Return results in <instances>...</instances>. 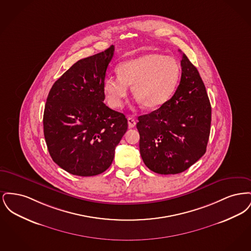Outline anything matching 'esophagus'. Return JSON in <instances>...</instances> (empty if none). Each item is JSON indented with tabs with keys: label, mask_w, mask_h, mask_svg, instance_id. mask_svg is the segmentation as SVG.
Masks as SVG:
<instances>
[{
	"label": "esophagus",
	"mask_w": 251,
	"mask_h": 251,
	"mask_svg": "<svg viewBox=\"0 0 251 251\" xmlns=\"http://www.w3.org/2000/svg\"><path fill=\"white\" fill-rule=\"evenodd\" d=\"M136 124V121L134 120V119L132 117H128V126L129 128H133Z\"/></svg>",
	"instance_id": "obj_1"
}]
</instances>
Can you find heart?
I'll use <instances>...</instances> for the list:
<instances>
[{"label":"heart","mask_w":251,"mask_h":251,"mask_svg":"<svg viewBox=\"0 0 251 251\" xmlns=\"http://www.w3.org/2000/svg\"><path fill=\"white\" fill-rule=\"evenodd\" d=\"M116 71L118 77L109 76L102 84L106 102L114 109L123 106L128 86L144 108L155 110L164 106L174 95L181 74L177 60L159 52L122 62Z\"/></svg>","instance_id":"b5f03b06"}]
</instances>
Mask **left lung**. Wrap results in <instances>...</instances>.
Returning a JSON list of instances; mask_svg holds the SVG:
<instances>
[{"label":"left lung","mask_w":251,"mask_h":251,"mask_svg":"<svg viewBox=\"0 0 251 251\" xmlns=\"http://www.w3.org/2000/svg\"><path fill=\"white\" fill-rule=\"evenodd\" d=\"M181 77L173 97L162 107L138 117L140 154L158 174H178L206 152L212 108L197 68L182 53Z\"/></svg>","instance_id":"1"}]
</instances>
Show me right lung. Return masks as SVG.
<instances>
[{"instance_id": "1", "label": "right lung", "mask_w": 251, "mask_h": 251, "mask_svg": "<svg viewBox=\"0 0 251 251\" xmlns=\"http://www.w3.org/2000/svg\"><path fill=\"white\" fill-rule=\"evenodd\" d=\"M114 50L112 45L79 60L49 92L43 115L49 153L72 175L89 177L104 172L128 129L125 116L103 103L102 84Z\"/></svg>"}]
</instances>
